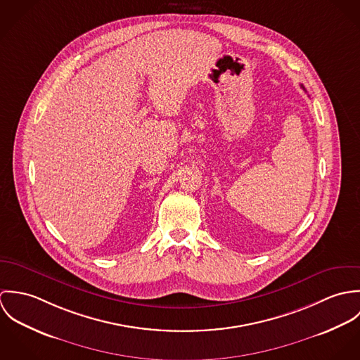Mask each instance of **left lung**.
I'll return each instance as SVG.
<instances>
[{
    "label": "left lung",
    "instance_id": "1",
    "mask_svg": "<svg viewBox=\"0 0 360 360\" xmlns=\"http://www.w3.org/2000/svg\"><path fill=\"white\" fill-rule=\"evenodd\" d=\"M302 89H304V87H302Z\"/></svg>",
    "mask_w": 360,
    "mask_h": 360
}]
</instances>
